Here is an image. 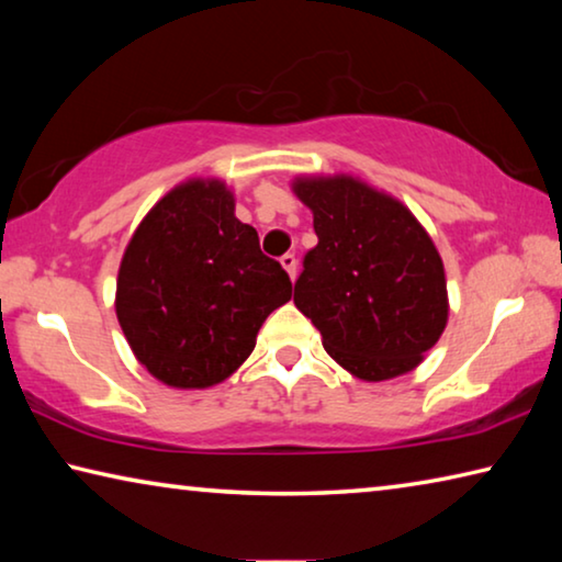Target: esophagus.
Segmentation results:
<instances>
[{"label": "esophagus", "instance_id": "obj_1", "mask_svg": "<svg viewBox=\"0 0 562 562\" xmlns=\"http://www.w3.org/2000/svg\"><path fill=\"white\" fill-rule=\"evenodd\" d=\"M280 265L284 270H288V274H290V280H294L297 278V258H294L292 252H288V255H282L280 258Z\"/></svg>", "mask_w": 562, "mask_h": 562}]
</instances>
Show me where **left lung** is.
<instances>
[{
  "mask_svg": "<svg viewBox=\"0 0 562 562\" xmlns=\"http://www.w3.org/2000/svg\"><path fill=\"white\" fill-rule=\"evenodd\" d=\"M292 193L315 217L294 304L322 347L361 382L412 372L449 322L443 260L394 195L355 176H297Z\"/></svg>",
  "mask_w": 562,
  "mask_h": 562,
  "instance_id": "left-lung-1",
  "label": "left lung"
}]
</instances>
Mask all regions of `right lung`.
<instances>
[{
    "label": "right lung",
    "mask_w": 562,
    "mask_h": 562,
    "mask_svg": "<svg viewBox=\"0 0 562 562\" xmlns=\"http://www.w3.org/2000/svg\"><path fill=\"white\" fill-rule=\"evenodd\" d=\"M292 297L258 231L235 217L221 178L170 188L133 231L116 280V317L150 376L173 389L225 382L252 355L262 322Z\"/></svg>",
    "instance_id": "add662e5"
}]
</instances>
